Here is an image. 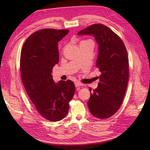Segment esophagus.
<instances>
[{"instance_id":"esophagus-1","label":"esophagus","mask_w":150,"mask_h":150,"mask_svg":"<svg viewBox=\"0 0 150 150\" xmlns=\"http://www.w3.org/2000/svg\"><path fill=\"white\" fill-rule=\"evenodd\" d=\"M75 86L76 87H80V86H82V84H81V82H75Z\"/></svg>"}]
</instances>
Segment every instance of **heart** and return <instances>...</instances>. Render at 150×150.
I'll list each match as a JSON object with an SVG mask.
<instances>
[{
  "mask_svg": "<svg viewBox=\"0 0 150 150\" xmlns=\"http://www.w3.org/2000/svg\"><path fill=\"white\" fill-rule=\"evenodd\" d=\"M84 41H88V40H84ZM82 42H84V41H82Z\"/></svg>",
  "mask_w": 150,
  "mask_h": 150,
  "instance_id": "b5f03b06",
  "label": "heart"
}]
</instances>
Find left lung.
I'll use <instances>...</instances> for the list:
<instances>
[{
    "label": "left lung",
    "mask_w": 150,
    "mask_h": 150,
    "mask_svg": "<svg viewBox=\"0 0 150 150\" xmlns=\"http://www.w3.org/2000/svg\"><path fill=\"white\" fill-rule=\"evenodd\" d=\"M78 35H91L98 44L96 67L101 74L98 86L88 102L90 113L108 119L120 107L129 78L128 53L120 38L109 28L95 24L79 31ZM90 92L91 88H89Z\"/></svg>",
    "instance_id": "obj_1"
}]
</instances>
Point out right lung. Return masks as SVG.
<instances>
[{
	"label": "right lung",
	"instance_id": "add662e5",
	"mask_svg": "<svg viewBox=\"0 0 150 150\" xmlns=\"http://www.w3.org/2000/svg\"><path fill=\"white\" fill-rule=\"evenodd\" d=\"M68 30L44 29L31 34L21 50L20 70L24 86L30 100L41 115L56 122L68 113L75 91L73 82L60 81L55 83L52 75L58 64V42Z\"/></svg>",
	"mask_w": 150,
	"mask_h": 150
}]
</instances>
